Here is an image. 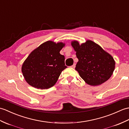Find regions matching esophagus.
Segmentation results:
<instances>
[{
  "mask_svg": "<svg viewBox=\"0 0 129 129\" xmlns=\"http://www.w3.org/2000/svg\"><path fill=\"white\" fill-rule=\"evenodd\" d=\"M75 67H76V64H74L73 65L71 66V67L72 68H75Z\"/></svg>",
  "mask_w": 129,
  "mask_h": 129,
  "instance_id": "34e87169",
  "label": "esophagus"
}]
</instances>
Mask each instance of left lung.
<instances>
[{"mask_svg": "<svg viewBox=\"0 0 129 129\" xmlns=\"http://www.w3.org/2000/svg\"><path fill=\"white\" fill-rule=\"evenodd\" d=\"M71 45L79 59L75 69L87 84L100 85L111 77L115 69L114 60L99 45L89 40L81 45L74 41Z\"/></svg>", "mask_w": 129, "mask_h": 129, "instance_id": "1", "label": "left lung"}]
</instances>
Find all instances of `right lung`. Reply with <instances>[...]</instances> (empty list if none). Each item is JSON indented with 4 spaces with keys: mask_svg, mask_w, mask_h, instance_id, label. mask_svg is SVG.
<instances>
[{
    "mask_svg": "<svg viewBox=\"0 0 129 129\" xmlns=\"http://www.w3.org/2000/svg\"><path fill=\"white\" fill-rule=\"evenodd\" d=\"M61 42L47 41L30 53L22 66V73L29 85L40 89L52 87L57 81L65 65V56L60 51Z\"/></svg>",
    "mask_w": 129,
    "mask_h": 129,
    "instance_id": "1",
    "label": "right lung"
}]
</instances>
